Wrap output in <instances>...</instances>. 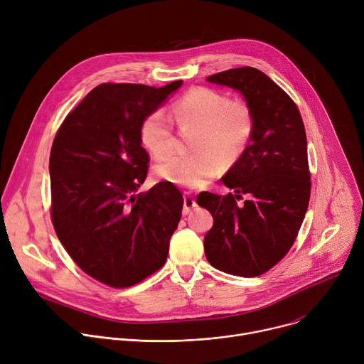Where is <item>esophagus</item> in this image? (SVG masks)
I'll use <instances>...</instances> for the list:
<instances>
[{"instance_id":"1","label":"esophagus","mask_w":364,"mask_h":364,"mask_svg":"<svg viewBox=\"0 0 364 364\" xmlns=\"http://www.w3.org/2000/svg\"><path fill=\"white\" fill-rule=\"evenodd\" d=\"M197 204H196V200L193 198V194L191 193H188V191H186L184 193V207H183V215H188L194 207H196Z\"/></svg>"}]
</instances>
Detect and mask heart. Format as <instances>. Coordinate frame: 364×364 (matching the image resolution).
<instances>
[{
	"mask_svg": "<svg viewBox=\"0 0 364 364\" xmlns=\"http://www.w3.org/2000/svg\"><path fill=\"white\" fill-rule=\"evenodd\" d=\"M173 117L183 128H197L193 152H176L164 159L155 173L163 180L198 186L222 170V159H236L245 149L253 129L249 107L230 100L210 87H193L173 107ZM141 141L154 157H164L176 146L171 118L161 109L151 112L141 125Z\"/></svg>",
	"mask_w": 364,
	"mask_h": 364,
	"instance_id": "1",
	"label": "heart"
}]
</instances>
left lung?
I'll return each instance as SVG.
<instances>
[{
	"label": "left lung",
	"mask_w": 364,
	"mask_h": 364,
	"mask_svg": "<svg viewBox=\"0 0 364 364\" xmlns=\"http://www.w3.org/2000/svg\"><path fill=\"white\" fill-rule=\"evenodd\" d=\"M239 90L253 118L249 144L222 178L235 194L203 191L198 205L213 228L204 253L216 269L259 277L275 267L294 245L311 194L306 135L295 102L264 72L243 66L207 77ZM247 196L237 203L241 194Z\"/></svg>",
	"instance_id": "1"
}]
</instances>
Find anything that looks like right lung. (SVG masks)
Here are the masks:
<instances>
[{
	"label": "right lung",
	"instance_id": "right-lung-1",
	"mask_svg": "<svg viewBox=\"0 0 364 364\" xmlns=\"http://www.w3.org/2000/svg\"><path fill=\"white\" fill-rule=\"evenodd\" d=\"M181 83H102L51 145V223L75 264L108 287H132L167 261L184 200L170 181L136 193L149 163L141 125Z\"/></svg>",
	"mask_w": 364,
	"mask_h": 364
}]
</instances>
